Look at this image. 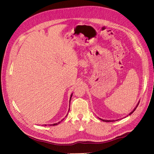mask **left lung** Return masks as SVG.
Returning a JSON list of instances; mask_svg holds the SVG:
<instances>
[{
	"label": "left lung",
	"instance_id": "left-lung-1",
	"mask_svg": "<svg viewBox=\"0 0 154 154\" xmlns=\"http://www.w3.org/2000/svg\"><path fill=\"white\" fill-rule=\"evenodd\" d=\"M139 103H138V104H137V106L136 107V108H135L134 109V110L132 112H130V114H129V115H130V114H132L133 112H134L135 111V110H136V108H137V106H138V105H139ZM101 120H102V121H103V122H112V121H110V120H104V119H100Z\"/></svg>",
	"mask_w": 154,
	"mask_h": 154
}]
</instances>
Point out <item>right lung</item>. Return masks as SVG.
<instances>
[{
  "label": "right lung",
  "mask_w": 154,
  "mask_h": 154,
  "mask_svg": "<svg viewBox=\"0 0 154 154\" xmlns=\"http://www.w3.org/2000/svg\"><path fill=\"white\" fill-rule=\"evenodd\" d=\"M71 97H72V94H71V98H70V101H71ZM62 122V121H61ZM60 122H58V123H54V124H52V125H53V126H54V125H57L58 124H59ZM45 126H46V125H45Z\"/></svg>",
  "instance_id": "obj_1"
}]
</instances>
